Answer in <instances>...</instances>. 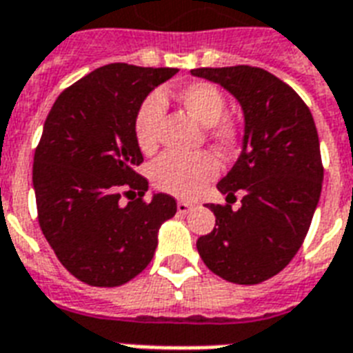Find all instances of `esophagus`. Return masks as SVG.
Returning a JSON list of instances; mask_svg holds the SVG:
<instances>
[{
	"label": "esophagus",
	"mask_w": 353,
	"mask_h": 353,
	"mask_svg": "<svg viewBox=\"0 0 353 353\" xmlns=\"http://www.w3.org/2000/svg\"><path fill=\"white\" fill-rule=\"evenodd\" d=\"M192 208L193 206L190 205V203H186V201H179V203H176V210H179V214H188Z\"/></svg>",
	"instance_id": "esophagus-1"
}]
</instances>
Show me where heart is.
Masks as SVG:
<instances>
[{
  "instance_id": "obj_1",
  "label": "heart",
  "mask_w": 353,
  "mask_h": 353,
  "mask_svg": "<svg viewBox=\"0 0 353 353\" xmlns=\"http://www.w3.org/2000/svg\"><path fill=\"white\" fill-rule=\"evenodd\" d=\"M182 108L206 126V137L219 152H229L240 141L238 124L225 115L227 100L210 81H193L176 92ZM165 111L163 97L148 94L134 117V137L141 152L158 147V128ZM217 174L216 158L208 152L199 154H163L150 165V179L160 192L180 199H193L203 192Z\"/></svg>"
}]
</instances>
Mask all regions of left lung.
Listing matches in <instances>:
<instances>
[{
	"mask_svg": "<svg viewBox=\"0 0 353 353\" xmlns=\"http://www.w3.org/2000/svg\"><path fill=\"white\" fill-rule=\"evenodd\" d=\"M193 76L232 92L245 117L242 154L210 205L216 227L197 240L208 270L236 285H259L292 261L316 210L324 165L311 111L292 87L248 65L195 68ZM243 205L232 209L236 193Z\"/></svg>",
	"mask_w": 353,
	"mask_h": 353,
	"instance_id": "8db88e82",
	"label": "left lung"
}]
</instances>
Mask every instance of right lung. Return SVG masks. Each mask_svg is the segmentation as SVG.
Listing matches in <instances>:
<instances>
[{"label": "right lung", "instance_id": "add662e5", "mask_svg": "<svg viewBox=\"0 0 353 353\" xmlns=\"http://www.w3.org/2000/svg\"><path fill=\"white\" fill-rule=\"evenodd\" d=\"M176 68L111 63L66 87L48 113L33 158L42 234L59 262L91 287H119L148 266L176 201L134 169L143 154L134 117ZM128 198V201H124Z\"/></svg>", "mask_w": 353, "mask_h": 353}]
</instances>
